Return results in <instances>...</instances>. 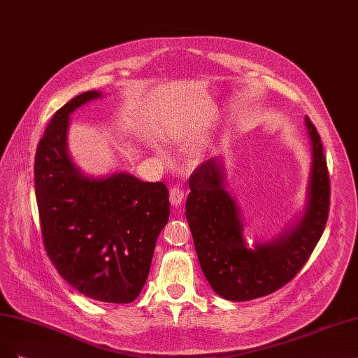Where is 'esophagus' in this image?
<instances>
[{"instance_id": "1", "label": "esophagus", "mask_w": 358, "mask_h": 358, "mask_svg": "<svg viewBox=\"0 0 358 358\" xmlns=\"http://www.w3.org/2000/svg\"><path fill=\"white\" fill-rule=\"evenodd\" d=\"M185 200V192L180 187H175L170 189V203L173 207H179Z\"/></svg>"}]
</instances>
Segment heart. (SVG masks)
<instances>
[{"label":"heart","instance_id":"obj_1","mask_svg":"<svg viewBox=\"0 0 358 358\" xmlns=\"http://www.w3.org/2000/svg\"><path fill=\"white\" fill-rule=\"evenodd\" d=\"M157 151H158V152H162V150H159V148H157Z\"/></svg>","mask_w":358,"mask_h":358}]
</instances>
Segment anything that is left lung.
<instances>
[{
  "instance_id": "8db88e82",
  "label": "left lung",
  "mask_w": 358,
  "mask_h": 358,
  "mask_svg": "<svg viewBox=\"0 0 358 358\" xmlns=\"http://www.w3.org/2000/svg\"><path fill=\"white\" fill-rule=\"evenodd\" d=\"M311 142V170L302 212L268 241L252 245L244 237V219L228 191L220 157L207 159L189 179L187 220L199 262L208 285L220 298L244 302L266 296L299 273L324 231L330 180L323 145L311 120L305 117Z\"/></svg>"
}]
</instances>
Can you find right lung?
Returning a JSON list of instances; mask_svg holds the SVG:
<instances>
[{"mask_svg":"<svg viewBox=\"0 0 358 358\" xmlns=\"http://www.w3.org/2000/svg\"><path fill=\"white\" fill-rule=\"evenodd\" d=\"M101 97L85 92L53 115L36 148L35 195L45 250L62 278L94 301L129 303L142 292L169 222V191L127 171L85 175L73 163L71 114Z\"/></svg>","mask_w":358,"mask_h":358,"instance_id":"1","label":"right lung"}]
</instances>
